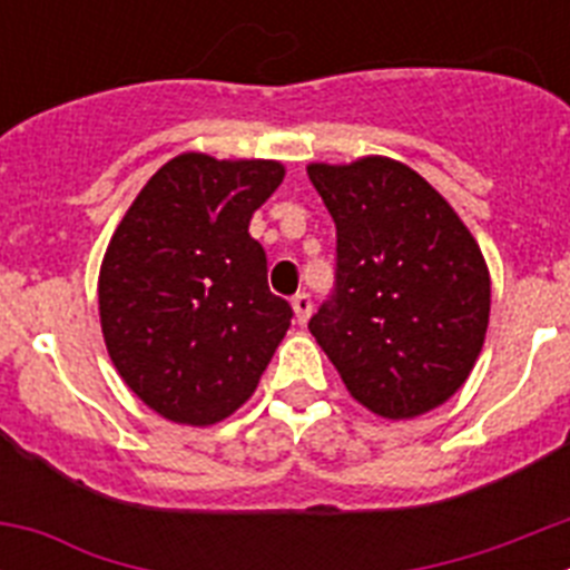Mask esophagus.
I'll return each mask as SVG.
<instances>
[{"label":"esophagus","instance_id":"1","mask_svg":"<svg viewBox=\"0 0 570 570\" xmlns=\"http://www.w3.org/2000/svg\"><path fill=\"white\" fill-rule=\"evenodd\" d=\"M291 305H294L296 322H299V325H305V322H308V316H311V311H314V299H311L308 291H299V294L291 299Z\"/></svg>","mask_w":570,"mask_h":570}]
</instances>
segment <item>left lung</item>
<instances>
[{
  "label": "left lung",
  "instance_id": "obj_1",
  "mask_svg": "<svg viewBox=\"0 0 570 570\" xmlns=\"http://www.w3.org/2000/svg\"><path fill=\"white\" fill-rule=\"evenodd\" d=\"M336 225L334 291L308 328L356 402L411 420L454 396L485 342L491 279L454 208L407 165H311Z\"/></svg>",
  "mask_w": 570,
  "mask_h": 570
}]
</instances>
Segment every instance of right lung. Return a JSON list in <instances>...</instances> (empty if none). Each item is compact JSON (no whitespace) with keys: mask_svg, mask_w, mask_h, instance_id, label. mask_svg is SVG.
<instances>
[{"mask_svg":"<svg viewBox=\"0 0 570 570\" xmlns=\"http://www.w3.org/2000/svg\"><path fill=\"white\" fill-rule=\"evenodd\" d=\"M285 168L183 154L156 170L99 271V316L125 385L170 422L214 425L248 400L294 308L268 288L250 216Z\"/></svg>","mask_w":570,"mask_h":570,"instance_id":"add662e5","label":"right lung"}]
</instances>
